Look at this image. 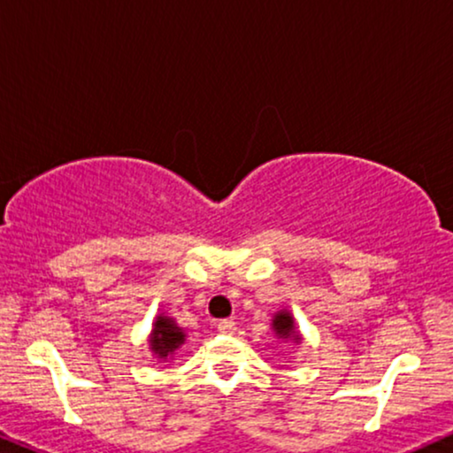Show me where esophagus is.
<instances>
[{"mask_svg":"<svg viewBox=\"0 0 453 453\" xmlns=\"http://www.w3.org/2000/svg\"><path fill=\"white\" fill-rule=\"evenodd\" d=\"M217 330H219L221 334H234V332H236V322H234V319H221V322H217Z\"/></svg>","mask_w":453,"mask_h":453,"instance_id":"34e87169","label":"esophagus"}]
</instances>
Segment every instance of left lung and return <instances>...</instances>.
<instances>
[{"mask_svg":"<svg viewBox=\"0 0 453 453\" xmlns=\"http://www.w3.org/2000/svg\"><path fill=\"white\" fill-rule=\"evenodd\" d=\"M272 328H273V332H276L278 339H282V341L290 339V341H295V342L301 341L299 332H295V318L290 316V313L286 311V309H282V311H278L276 316H273Z\"/></svg>","mask_w":453,"mask_h":453,"instance_id":"left-lung-1","label":"left lung"}]
</instances>
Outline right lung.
Masks as SVG:
<instances>
[{
  "label": "right lung",
  "mask_w": 453,
  "mask_h": 453,
  "mask_svg": "<svg viewBox=\"0 0 453 453\" xmlns=\"http://www.w3.org/2000/svg\"><path fill=\"white\" fill-rule=\"evenodd\" d=\"M184 341H186L184 330L173 322V318L163 316V313L157 316L150 332V349L158 359L171 357L177 349L184 345Z\"/></svg>",
  "instance_id": "add662e5"
}]
</instances>
